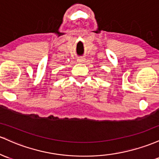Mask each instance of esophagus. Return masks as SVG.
Returning a JSON list of instances; mask_svg holds the SVG:
<instances>
[{"label": "esophagus", "mask_w": 159, "mask_h": 159, "mask_svg": "<svg viewBox=\"0 0 159 159\" xmlns=\"http://www.w3.org/2000/svg\"><path fill=\"white\" fill-rule=\"evenodd\" d=\"M85 61V58H83V57H80L77 58V62L78 63H83Z\"/></svg>", "instance_id": "1"}]
</instances>
